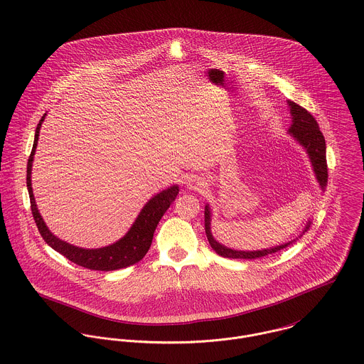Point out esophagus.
Masks as SVG:
<instances>
[{
    "label": "esophagus",
    "instance_id": "obj_1",
    "mask_svg": "<svg viewBox=\"0 0 364 364\" xmlns=\"http://www.w3.org/2000/svg\"><path fill=\"white\" fill-rule=\"evenodd\" d=\"M188 186H190V188H191V190H200V188H201L202 183L200 180H193Z\"/></svg>",
    "mask_w": 364,
    "mask_h": 364
}]
</instances>
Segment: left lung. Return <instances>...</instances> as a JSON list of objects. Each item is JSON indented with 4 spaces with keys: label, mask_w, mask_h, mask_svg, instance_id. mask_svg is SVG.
I'll list each match as a JSON object with an SVG mask.
<instances>
[{
    "label": "left lung",
    "mask_w": 364,
    "mask_h": 364,
    "mask_svg": "<svg viewBox=\"0 0 364 364\" xmlns=\"http://www.w3.org/2000/svg\"><path fill=\"white\" fill-rule=\"evenodd\" d=\"M289 107H290V114H291V125L289 128V134L293 135V138L307 151L310 162L313 164L316 177L320 183L321 190H325L326 187V181H328V166H326V154H325V138H323V132L320 131V127L316 122V119L301 106H299L294 102H287ZM310 220L306 226V229L303 230L307 232L310 228ZM205 233L208 237V242L210 244V247L215 250L216 254H219L220 257L225 258H237V259H255V258H261V257H267L269 254H274L282 248H286L287 245H290L291 242H296L297 237L291 242H284L282 245H277L274 248H265V250H258V251H237V250H232L228 248L225 245H222L220 242H216L212 236L210 232V209L206 205L205 206ZM301 237V235L299 236Z\"/></svg>",
    "instance_id": "obj_1"
}]
</instances>
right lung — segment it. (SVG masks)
I'll list each match as a JSON object with an SVG mask.
<instances>
[{"label":"right lung","instance_id":"1","mask_svg":"<svg viewBox=\"0 0 364 364\" xmlns=\"http://www.w3.org/2000/svg\"><path fill=\"white\" fill-rule=\"evenodd\" d=\"M44 117L46 114L41 117L35 132V142L28 161V171H26V184H28V191L31 198L32 215L44 242H47L51 248H54L57 252L63 254L65 258L73 261L74 264L87 269H93V271H116L141 261L152 244L154 233L159 220L162 219L164 212L168 209L171 202L176 200L178 194V187L173 186L162 193L156 194L152 200L146 202V205L142 208V210L139 212L138 218L135 219L134 225L127 232V235L112 245L87 250V248L75 247L70 242L60 240L47 229L38 210L33 190H32V180H31L32 163H33V156L36 152L38 141H39L41 122H44Z\"/></svg>","mask_w":364,"mask_h":364}]
</instances>
